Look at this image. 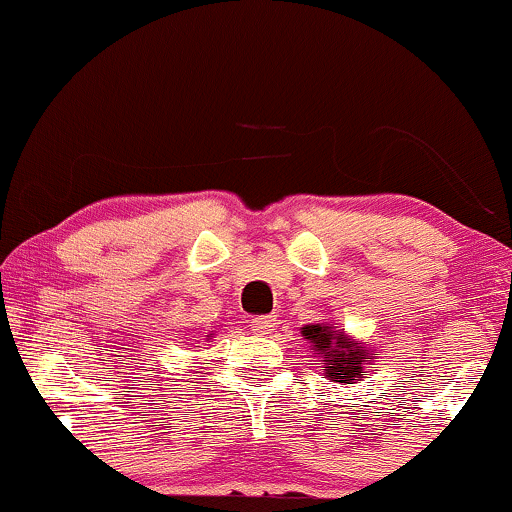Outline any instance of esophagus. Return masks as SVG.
<instances>
[{
    "label": "esophagus",
    "instance_id": "1",
    "mask_svg": "<svg viewBox=\"0 0 512 512\" xmlns=\"http://www.w3.org/2000/svg\"><path fill=\"white\" fill-rule=\"evenodd\" d=\"M251 327H254L256 334H270V332H273V327H275V318H273V315H261V318H254Z\"/></svg>",
    "mask_w": 512,
    "mask_h": 512
}]
</instances>
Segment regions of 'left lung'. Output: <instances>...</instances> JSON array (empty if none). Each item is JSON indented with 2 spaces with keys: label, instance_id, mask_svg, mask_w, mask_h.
I'll list each match as a JSON object with an SVG mask.
<instances>
[{
  "label": "left lung",
  "instance_id": "obj_1",
  "mask_svg": "<svg viewBox=\"0 0 512 512\" xmlns=\"http://www.w3.org/2000/svg\"><path fill=\"white\" fill-rule=\"evenodd\" d=\"M301 334L311 342V349L318 351L327 380L337 384H353L361 377L365 358H368V349L363 344L351 342L344 332L334 330L325 323L301 327Z\"/></svg>",
  "mask_w": 512,
  "mask_h": 512
}]
</instances>
